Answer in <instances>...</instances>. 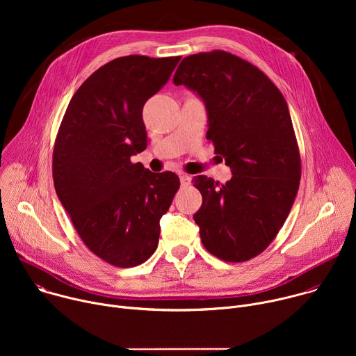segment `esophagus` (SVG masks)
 I'll return each instance as SVG.
<instances>
[{"label": "esophagus", "instance_id": "1", "mask_svg": "<svg viewBox=\"0 0 356 356\" xmlns=\"http://www.w3.org/2000/svg\"><path fill=\"white\" fill-rule=\"evenodd\" d=\"M179 177H180V183L183 187L190 184V176L187 173H179Z\"/></svg>", "mask_w": 356, "mask_h": 356}]
</instances>
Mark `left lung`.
Here are the masks:
<instances>
[{
    "label": "left lung",
    "mask_w": 356,
    "mask_h": 356,
    "mask_svg": "<svg viewBox=\"0 0 356 356\" xmlns=\"http://www.w3.org/2000/svg\"><path fill=\"white\" fill-rule=\"evenodd\" d=\"M173 81L204 99L207 139L232 177L193 179L202 195L193 216L204 248L221 261L246 262L283 227L296 198L300 150L280 90L257 66L224 50L190 55Z\"/></svg>",
    "instance_id": "1"
}]
</instances>
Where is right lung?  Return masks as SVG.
Returning a JSON list of instances; mask_svg holds the SVG:
<instances>
[{"label": "right lung", "instance_id": "1", "mask_svg": "<svg viewBox=\"0 0 356 356\" xmlns=\"http://www.w3.org/2000/svg\"><path fill=\"white\" fill-rule=\"evenodd\" d=\"M179 60L129 55L101 66L72 97L56 135V194L84 245L117 268L154 255L159 221L180 187L175 173L131 162L147 146L142 108Z\"/></svg>", "mask_w": 356, "mask_h": 356}]
</instances>
